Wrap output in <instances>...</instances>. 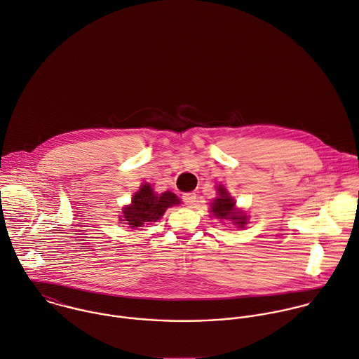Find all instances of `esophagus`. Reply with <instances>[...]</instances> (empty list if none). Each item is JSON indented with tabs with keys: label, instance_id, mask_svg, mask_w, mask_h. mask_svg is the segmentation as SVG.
Returning a JSON list of instances; mask_svg holds the SVG:
<instances>
[{
	"label": "esophagus",
	"instance_id": "esophagus-1",
	"mask_svg": "<svg viewBox=\"0 0 359 359\" xmlns=\"http://www.w3.org/2000/svg\"><path fill=\"white\" fill-rule=\"evenodd\" d=\"M183 201H184V204H187V205H194L196 204V201H197V196H196V193H186V194H183Z\"/></svg>",
	"mask_w": 359,
	"mask_h": 359
}]
</instances>
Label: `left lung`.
Masks as SVG:
<instances>
[{
	"label": "left lung",
	"mask_w": 359,
	"mask_h": 359,
	"mask_svg": "<svg viewBox=\"0 0 359 359\" xmlns=\"http://www.w3.org/2000/svg\"><path fill=\"white\" fill-rule=\"evenodd\" d=\"M217 191H219V197L214 200L211 205V212H214V215L217 219H230V220H234L236 224H240L238 227H243L247 223V216L243 215L241 212H236L234 210L236 203L229 196L224 187H219Z\"/></svg>",
	"instance_id": "8db88e82"
}]
</instances>
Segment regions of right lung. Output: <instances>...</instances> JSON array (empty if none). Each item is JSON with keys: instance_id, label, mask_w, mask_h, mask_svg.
<instances>
[{"instance_id": "obj_1", "label": "right lung", "mask_w": 359, "mask_h": 359, "mask_svg": "<svg viewBox=\"0 0 359 359\" xmlns=\"http://www.w3.org/2000/svg\"><path fill=\"white\" fill-rule=\"evenodd\" d=\"M180 200L170 193L165 191L161 196L155 194L149 184H143L133 196L132 205L123 208V217L132 229L142 227L144 223L156 222L165 214L166 208L179 204Z\"/></svg>"}]
</instances>
